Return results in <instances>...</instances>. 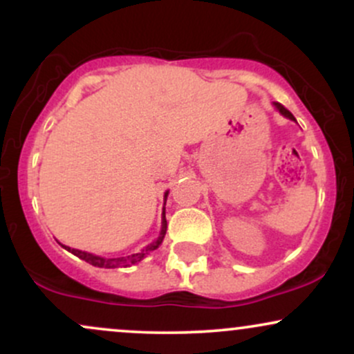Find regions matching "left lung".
<instances>
[{
	"label": "left lung",
	"instance_id": "8db88e82",
	"mask_svg": "<svg viewBox=\"0 0 354 354\" xmlns=\"http://www.w3.org/2000/svg\"><path fill=\"white\" fill-rule=\"evenodd\" d=\"M274 108H276V109H278V111H279V113H281V115H283V116H286V118H290V120H293V121H296V120H295V116H293V115H291V113H290V111H288V109H286V108H284L281 103H274Z\"/></svg>",
	"mask_w": 354,
	"mask_h": 354
}]
</instances>
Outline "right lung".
Returning <instances> with one entry per match:
<instances>
[{"label":"right lung","mask_w":354,"mask_h":354,"mask_svg":"<svg viewBox=\"0 0 354 354\" xmlns=\"http://www.w3.org/2000/svg\"><path fill=\"white\" fill-rule=\"evenodd\" d=\"M166 196H168V193H165V201H166ZM165 234H166V216H165V211H163V219H161V233H160V236H158L156 241H153L151 245L146 246L145 250L141 251V253H136V254H131V256H121V258H103V256H96V254L86 253V251L71 250L70 246H63V245H61V246H63L64 250L71 251L73 254L78 256V258H81V259H84V261L89 263V265H93V266H98V268H120V266H123V268H126V266L135 265V263H138V261H141V259H143L145 256L149 253V251L156 250V248L160 246L161 243H163Z\"/></svg>","instance_id":"obj_1"}]
</instances>
